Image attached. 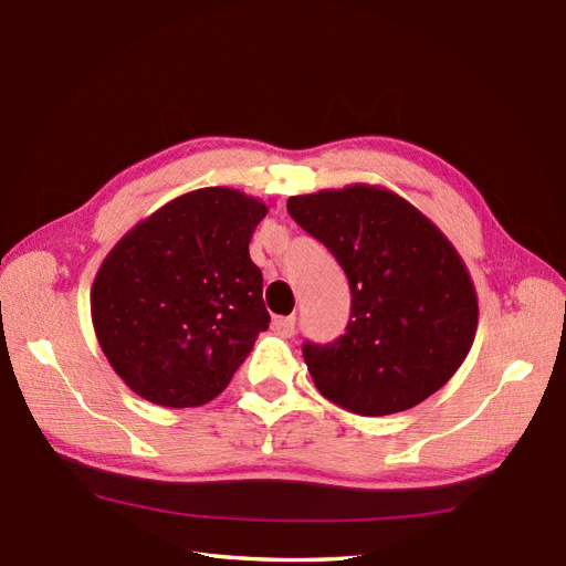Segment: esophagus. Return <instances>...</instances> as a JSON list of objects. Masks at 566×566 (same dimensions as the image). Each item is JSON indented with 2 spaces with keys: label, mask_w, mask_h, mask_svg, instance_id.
<instances>
[{
  "label": "esophagus",
  "mask_w": 566,
  "mask_h": 566,
  "mask_svg": "<svg viewBox=\"0 0 566 566\" xmlns=\"http://www.w3.org/2000/svg\"><path fill=\"white\" fill-rule=\"evenodd\" d=\"M272 329H275L280 336H294L296 334V317L294 315L275 317L272 319Z\"/></svg>",
  "instance_id": "obj_1"
}]
</instances>
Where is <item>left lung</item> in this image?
<instances>
[{
    "instance_id": "8db88e82",
    "label": "left lung",
    "mask_w": 566,
    "mask_h": 566,
    "mask_svg": "<svg viewBox=\"0 0 566 566\" xmlns=\"http://www.w3.org/2000/svg\"><path fill=\"white\" fill-rule=\"evenodd\" d=\"M291 218L334 253L350 282V322L303 345L334 405L388 416L421 405L459 371L478 332V294L459 251L405 197L355 184L289 197Z\"/></svg>"
}]
</instances>
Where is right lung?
Listing matches in <instances>:
<instances>
[{"mask_svg": "<svg viewBox=\"0 0 566 566\" xmlns=\"http://www.w3.org/2000/svg\"><path fill=\"white\" fill-rule=\"evenodd\" d=\"M268 207L232 188L180 195L111 249L91 286L101 350L136 395L202 407L221 395L270 315L249 242Z\"/></svg>", "mask_w": 566, "mask_h": 566, "instance_id": "1", "label": "right lung"}]
</instances>
